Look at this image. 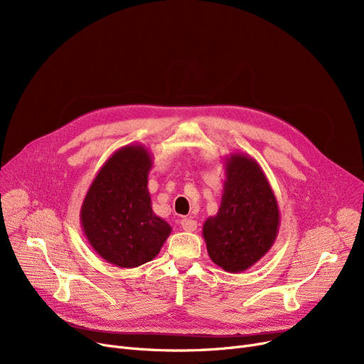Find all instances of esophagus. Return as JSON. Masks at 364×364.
Listing matches in <instances>:
<instances>
[{
	"mask_svg": "<svg viewBox=\"0 0 364 364\" xmlns=\"http://www.w3.org/2000/svg\"><path fill=\"white\" fill-rule=\"evenodd\" d=\"M181 227H183L184 232H195L196 227H198V223L193 218H183L181 220Z\"/></svg>",
	"mask_w": 364,
	"mask_h": 364,
	"instance_id": "34e87169",
	"label": "esophagus"
}]
</instances>
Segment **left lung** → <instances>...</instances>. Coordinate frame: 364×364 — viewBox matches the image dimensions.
<instances>
[{"label": "left lung", "mask_w": 364, "mask_h": 364, "mask_svg": "<svg viewBox=\"0 0 364 364\" xmlns=\"http://www.w3.org/2000/svg\"><path fill=\"white\" fill-rule=\"evenodd\" d=\"M225 180L218 213L202 227L209 258L224 272L242 273L273 246L280 213L259 164L245 153L224 161Z\"/></svg>", "instance_id": "obj_1"}]
</instances>
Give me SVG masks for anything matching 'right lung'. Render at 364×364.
I'll list each match as a JSON object with an SVG mask.
<instances>
[{
	"instance_id": "obj_1",
	"label": "right lung",
	"mask_w": 364,
	"mask_h": 364,
	"mask_svg": "<svg viewBox=\"0 0 364 364\" xmlns=\"http://www.w3.org/2000/svg\"><path fill=\"white\" fill-rule=\"evenodd\" d=\"M151 165L143 144L121 147L94 177L81 206V227L91 247L122 269L151 261L172 230L151 209L147 188Z\"/></svg>"
}]
</instances>
